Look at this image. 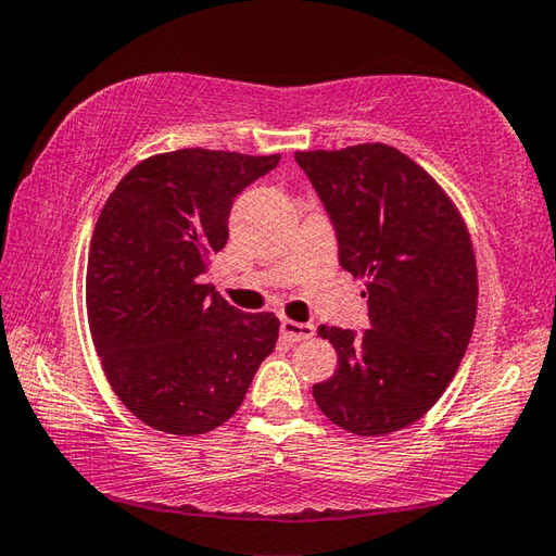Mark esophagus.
<instances>
[{"label":"esophagus","instance_id":"esophagus-1","mask_svg":"<svg viewBox=\"0 0 556 556\" xmlns=\"http://www.w3.org/2000/svg\"><path fill=\"white\" fill-rule=\"evenodd\" d=\"M313 332H316V328H313L311 323H296V320H289V318L281 320V336H285L291 342L308 340V338H313Z\"/></svg>","mask_w":556,"mask_h":556}]
</instances>
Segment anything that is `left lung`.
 Wrapping results in <instances>:
<instances>
[{"instance_id":"obj_1","label":"left lung","mask_w":556,"mask_h":556,"mask_svg":"<svg viewBox=\"0 0 556 556\" xmlns=\"http://www.w3.org/2000/svg\"><path fill=\"white\" fill-rule=\"evenodd\" d=\"M326 204L340 265L367 279L371 328L320 326L338 369L313 387L323 416L359 438L426 416L459 369L477 320L479 277L457 204L416 160L383 143L296 150Z\"/></svg>"}]
</instances>
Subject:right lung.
Instances as JSON below:
<instances>
[{"instance_id": "1", "label": "right lung", "mask_w": 556, "mask_h": 556, "mask_svg": "<svg viewBox=\"0 0 556 556\" xmlns=\"http://www.w3.org/2000/svg\"><path fill=\"white\" fill-rule=\"evenodd\" d=\"M277 163L206 148L150 155L97 218L89 332L111 389L150 428L194 438L224 426L275 350V313L228 306L201 275L226 245L233 199Z\"/></svg>"}]
</instances>
